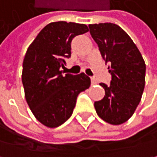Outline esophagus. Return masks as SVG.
<instances>
[{"mask_svg":"<svg viewBox=\"0 0 157 157\" xmlns=\"http://www.w3.org/2000/svg\"><path fill=\"white\" fill-rule=\"evenodd\" d=\"M90 81H91V84H92V85H95V84H97L98 83L97 80H96L95 78H93V77H91V78H90Z\"/></svg>","mask_w":157,"mask_h":157,"instance_id":"34e87169","label":"esophagus"}]
</instances>
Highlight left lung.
<instances>
[{
  "label": "left lung",
  "mask_w": 157,
  "mask_h": 157,
  "mask_svg": "<svg viewBox=\"0 0 157 157\" xmlns=\"http://www.w3.org/2000/svg\"><path fill=\"white\" fill-rule=\"evenodd\" d=\"M89 27L112 77L109 85L99 83L105 89V96L94 103L96 112L108 124H124L140 102L145 87V61L133 41L119 25L99 23Z\"/></svg>",
  "instance_id": "1"
}]
</instances>
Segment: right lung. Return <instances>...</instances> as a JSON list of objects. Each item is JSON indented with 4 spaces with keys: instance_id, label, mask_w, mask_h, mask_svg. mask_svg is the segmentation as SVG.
Segmentation results:
<instances>
[{
    "instance_id": "right-lung-1",
    "label": "right lung",
    "mask_w": 157,
    "mask_h": 157,
    "mask_svg": "<svg viewBox=\"0 0 157 157\" xmlns=\"http://www.w3.org/2000/svg\"><path fill=\"white\" fill-rule=\"evenodd\" d=\"M89 31L83 24L65 21L47 25L28 47L22 82L26 102L36 119L50 128L63 124L73 114L79 93L90 85L85 74L62 75L71 57V42Z\"/></svg>"
}]
</instances>
